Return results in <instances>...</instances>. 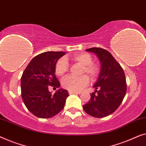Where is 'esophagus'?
I'll use <instances>...</instances> for the list:
<instances>
[{"mask_svg": "<svg viewBox=\"0 0 146 146\" xmlns=\"http://www.w3.org/2000/svg\"><path fill=\"white\" fill-rule=\"evenodd\" d=\"M69 94H80V93H78L77 91H69Z\"/></svg>", "mask_w": 146, "mask_h": 146, "instance_id": "esophagus-1", "label": "esophagus"}]
</instances>
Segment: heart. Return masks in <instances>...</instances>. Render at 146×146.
I'll return each instance as SVG.
<instances>
[{"mask_svg":"<svg viewBox=\"0 0 146 146\" xmlns=\"http://www.w3.org/2000/svg\"><path fill=\"white\" fill-rule=\"evenodd\" d=\"M72 59L75 62L83 65L82 74L87 73L91 79H94L97 77L99 69L97 65L92 63L93 57L89 53L86 52L77 53L73 55ZM68 69V61L66 58L62 57L57 61L55 68V73L59 76H63L67 73ZM89 82V79L87 75H83L79 77L69 75L62 80V86L69 91H80L88 85Z\"/></svg>","mask_w":146,"mask_h":146,"instance_id":"heart-1","label":"heart"}]
</instances>
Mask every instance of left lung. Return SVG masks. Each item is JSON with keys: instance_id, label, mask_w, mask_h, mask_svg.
<instances>
[{"instance_id": "obj_1", "label": "left lung", "mask_w": 146, "mask_h": 146, "mask_svg": "<svg viewBox=\"0 0 146 146\" xmlns=\"http://www.w3.org/2000/svg\"><path fill=\"white\" fill-rule=\"evenodd\" d=\"M86 51L96 55L100 69L93 85L95 91L91 94V99L83 107L88 114L103 118L113 113L122 103L126 93V77L120 65L108 51L98 48ZM96 92L97 94H95Z\"/></svg>"}]
</instances>
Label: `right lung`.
Returning a JSON list of instances; mask_svg holds the SVG:
<instances>
[{
	"instance_id": "1",
	"label": "right lung",
	"mask_w": 146,
	"mask_h": 146,
	"mask_svg": "<svg viewBox=\"0 0 146 146\" xmlns=\"http://www.w3.org/2000/svg\"><path fill=\"white\" fill-rule=\"evenodd\" d=\"M65 54L63 52L40 53L32 59L22 74V100L28 110L38 118H52L64 108L68 91L59 89L52 94L48 87H60L55 68L57 61Z\"/></svg>"
}]
</instances>
